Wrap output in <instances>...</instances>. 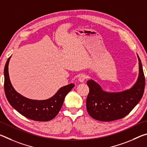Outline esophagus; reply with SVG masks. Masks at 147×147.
I'll return each instance as SVG.
<instances>
[{"mask_svg":"<svg viewBox=\"0 0 147 147\" xmlns=\"http://www.w3.org/2000/svg\"><path fill=\"white\" fill-rule=\"evenodd\" d=\"M86 78H87V77H86V76L85 75V74H82L79 76L78 80H79V82H84V80H85Z\"/></svg>","mask_w":147,"mask_h":147,"instance_id":"esophagus-1","label":"esophagus"}]
</instances>
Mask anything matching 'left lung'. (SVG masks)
Instances as JSON below:
<instances>
[{
    "label": "left lung",
    "mask_w": 147,
    "mask_h": 147,
    "mask_svg": "<svg viewBox=\"0 0 147 147\" xmlns=\"http://www.w3.org/2000/svg\"><path fill=\"white\" fill-rule=\"evenodd\" d=\"M139 76L131 88L119 92L104 91L93 80L87 81L89 92L86 108L91 117L109 122L124 117L134 108L142 98L145 86L142 63L139 58Z\"/></svg>",
    "instance_id": "obj_1"
}]
</instances>
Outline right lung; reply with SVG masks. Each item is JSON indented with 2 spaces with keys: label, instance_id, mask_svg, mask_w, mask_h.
Instances as JSON below:
<instances>
[{
  "label": "right lung",
  "instance_id": "obj_1",
  "mask_svg": "<svg viewBox=\"0 0 147 147\" xmlns=\"http://www.w3.org/2000/svg\"><path fill=\"white\" fill-rule=\"evenodd\" d=\"M11 56L4 67V91L9 103L13 108L25 117L37 121H48L54 119L60 110L65 97L74 88V84L61 88L52 97L46 100H33L15 90L9 80L8 65Z\"/></svg>",
  "mask_w": 147,
  "mask_h": 147
}]
</instances>
